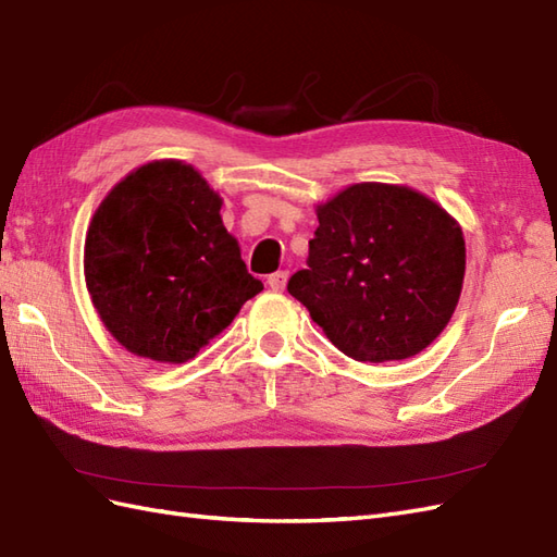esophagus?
<instances>
[{
  "instance_id": "esophagus-1",
  "label": "esophagus",
  "mask_w": 557,
  "mask_h": 557,
  "mask_svg": "<svg viewBox=\"0 0 557 557\" xmlns=\"http://www.w3.org/2000/svg\"><path fill=\"white\" fill-rule=\"evenodd\" d=\"M288 272H285V269H281V272H276V274H272L269 276V288L272 290H276V293H281V290H285V283H288Z\"/></svg>"
}]
</instances>
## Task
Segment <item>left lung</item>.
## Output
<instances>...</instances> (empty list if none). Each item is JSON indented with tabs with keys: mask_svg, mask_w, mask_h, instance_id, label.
<instances>
[{
	"mask_svg": "<svg viewBox=\"0 0 557 557\" xmlns=\"http://www.w3.org/2000/svg\"><path fill=\"white\" fill-rule=\"evenodd\" d=\"M315 215L307 269L290 276L288 293L354 360L424 351L461 295L459 222L424 194L384 183L342 189Z\"/></svg>",
	"mask_w": 557,
	"mask_h": 557,
	"instance_id": "1",
	"label": "left lung"
}]
</instances>
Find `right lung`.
I'll use <instances>...</instances> for the list:
<instances>
[{"label":"right lung","instance_id":"right-lung-1","mask_svg":"<svg viewBox=\"0 0 557 557\" xmlns=\"http://www.w3.org/2000/svg\"><path fill=\"white\" fill-rule=\"evenodd\" d=\"M220 194L189 163H145L88 224L84 276L112 337L157 363H187L264 285L224 230Z\"/></svg>","mask_w":557,"mask_h":557}]
</instances>
